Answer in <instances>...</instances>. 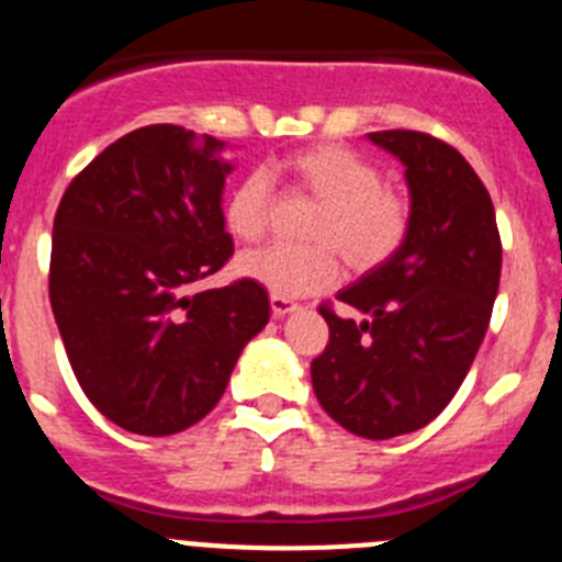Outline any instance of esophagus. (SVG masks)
Returning a JSON list of instances; mask_svg holds the SVG:
<instances>
[{
    "mask_svg": "<svg viewBox=\"0 0 562 562\" xmlns=\"http://www.w3.org/2000/svg\"><path fill=\"white\" fill-rule=\"evenodd\" d=\"M294 311H300V305H296L294 300H288V296H280V294H271V314H274V319H282V316L294 314Z\"/></svg>",
    "mask_w": 562,
    "mask_h": 562,
    "instance_id": "1",
    "label": "esophagus"
}]
</instances>
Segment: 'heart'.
I'll list each match as a JSON object with an SVG mask.
<instances>
[{
    "label": "heart",
    "instance_id": "heart-1",
    "mask_svg": "<svg viewBox=\"0 0 562 562\" xmlns=\"http://www.w3.org/2000/svg\"><path fill=\"white\" fill-rule=\"evenodd\" d=\"M274 172L311 194L316 209L305 223L308 246H271L246 254L237 268L246 280L280 296H308L334 285L339 250L353 271L387 262L409 228L404 194L382 183L373 160L339 144H314L285 155ZM223 223L240 243H260L271 223V183L254 169L226 194Z\"/></svg>",
    "mask_w": 562,
    "mask_h": 562
}]
</instances>
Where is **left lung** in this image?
<instances>
[{
  "label": "left lung",
  "instance_id": "obj_1",
  "mask_svg": "<svg viewBox=\"0 0 562 562\" xmlns=\"http://www.w3.org/2000/svg\"><path fill=\"white\" fill-rule=\"evenodd\" d=\"M368 138L404 164L409 228L387 262L336 294L364 319L319 308L330 339L311 382L336 424L384 441L432 422L470 373L501 282V234L458 149L416 130Z\"/></svg>",
  "mask_w": 562,
  "mask_h": 562
}]
</instances>
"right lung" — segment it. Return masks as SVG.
Masks as SVG:
<instances>
[{
	"instance_id": "right-lung-1",
	"label": "right lung",
	"mask_w": 562,
	"mask_h": 562,
	"mask_svg": "<svg viewBox=\"0 0 562 562\" xmlns=\"http://www.w3.org/2000/svg\"><path fill=\"white\" fill-rule=\"evenodd\" d=\"M223 149L183 126H140L58 203L53 316L85 396L126 432L175 436L209 416L271 314L251 280L189 294L234 251Z\"/></svg>"
}]
</instances>
